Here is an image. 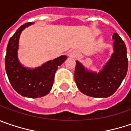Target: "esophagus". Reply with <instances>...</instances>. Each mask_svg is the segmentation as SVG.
Segmentation results:
<instances>
[{
	"label": "esophagus",
	"mask_w": 131,
	"mask_h": 131,
	"mask_svg": "<svg viewBox=\"0 0 131 131\" xmlns=\"http://www.w3.org/2000/svg\"><path fill=\"white\" fill-rule=\"evenodd\" d=\"M68 56L70 58H75L78 56V52L77 50H71L69 51Z\"/></svg>",
	"instance_id": "obj_1"
}]
</instances>
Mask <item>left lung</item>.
<instances>
[{
	"instance_id": "1",
	"label": "left lung",
	"mask_w": 131,
	"mask_h": 131,
	"mask_svg": "<svg viewBox=\"0 0 131 131\" xmlns=\"http://www.w3.org/2000/svg\"><path fill=\"white\" fill-rule=\"evenodd\" d=\"M112 39L114 53L100 72L89 70L76 61L75 81L83 94L93 97H108L117 91L126 76L128 67L126 46L117 33L113 34Z\"/></svg>"
}]
</instances>
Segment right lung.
<instances>
[{
    "label": "right lung",
    "mask_w": 131,
    "mask_h": 131,
    "mask_svg": "<svg viewBox=\"0 0 131 131\" xmlns=\"http://www.w3.org/2000/svg\"><path fill=\"white\" fill-rule=\"evenodd\" d=\"M32 24L34 23H28L21 26L10 38L6 48L5 66L9 82L14 90L23 97L37 98L50 92L58 67L62 64L67 56H61L36 68L23 65L18 59L19 39L22 31Z\"/></svg>",
    "instance_id": "1"
}]
</instances>
